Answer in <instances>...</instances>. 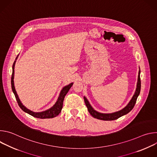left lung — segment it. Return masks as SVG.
Instances as JSON below:
<instances>
[{
    "instance_id": "1",
    "label": "left lung",
    "mask_w": 157,
    "mask_h": 157,
    "mask_svg": "<svg viewBox=\"0 0 157 157\" xmlns=\"http://www.w3.org/2000/svg\"><path fill=\"white\" fill-rule=\"evenodd\" d=\"M140 70L139 71V76H138V81H137V88H136V91L135 92V94L133 96L132 99L129 102V103L127 104L126 107H125L123 109L116 112V113H112V114H102L99 113L98 112L96 111L89 104L88 101L86 99L85 97H84V102L86 104V105L87 108V110L89 111V113H90V114L94 118H96L100 120H103V121H114L116 119H119V117L128 114L130 110L133 108L134 105H135L137 99L140 94V88H141V81H140Z\"/></svg>"
}]
</instances>
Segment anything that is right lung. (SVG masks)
Returning a JSON list of instances; mask_svg holds the SVG:
<instances>
[{"mask_svg":"<svg viewBox=\"0 0 157 157\" xmlns=\"http://www.w3.org/2000/svg\"><path fill=\"white\" fill-rule=\"evenodd\" d=\"M15 61L14 62V63L13 64L12 66V77H11V86H12V91L15 95V97L16 98V100L17 101V103L19 105V107L23 110L25 113H27V114L31 115L32 116L36 117V118H39V119H50V118H53L55 117H56L61 111L62 107H63V101L64 99V97L66 96V94L68 93V91L70 90V89L72 85L73 84V83H71L69 85L66 86L65 87H64L63 88V89L61 90L58 99V101H56V102L55 103V104L50 109L45 110L44 112H41V113H34V112H32L31 110H30L29 109H28L27 108H26L23 104H21V102H20L18 95L16 93V91L15 89V87H14V83H13V76H14V66H15Z\"/></svg>","mask_w":157,"mask_h":157,"instance_id":"add662e5","label":"right lung"}]
</instances>
